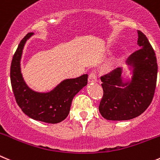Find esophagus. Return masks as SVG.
<instances>
[{
    "mask_svg": "<svg viewBox=\"0 0 160 160\" xmlns=\"http://www.w3.org/2000/svg\"><path fill=\"white\" fill-rule=\"evenodd\" d=\"M88 81L89 82H96L97 81V74H96L95 72H91L90 74H89V78H88Z\"/></svg>",
    "mask_w": 160,
    "mask_h": 160,
    "instance_id": "obj_1",
    "label": "esophagus"
}]
</instances>
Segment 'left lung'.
<instances>
[{
  "label": "left lung",
  "instance_id": "obj_1",
  "mask_svg": "<svg viewBox=\"0 0 160 160\" xmlns=\"http://www.w3.org/2000/svg\"><path fill=\"white\" fill-rule=\"evenodd\" d=\"M138 45L141 48L127 60L133 68L131 81L122 82L121 68L100 77L104 94L99 111L108 120L122 121L139 116L154 97L158 71L156 53L144 33L141 30H138Z\"/></svg>",
  "mask_w": 160,
  "mask_h": 160
}]
</instances>
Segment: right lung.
Masks as SVG:
<instances>
[{
  "label": "right lung",
  "instance_id": "obj_1",
  "mask_svg": "<svg viewBox=\"0 0 160 160\" xmlns=\"http://www.w3.org/2000/svg\"><path fill=\"white\" fill-rule=\"evenodd\" d=\"M33 33H28L19 44L13 56L10 69L11 84L16 103L30 118L47 123H58L69 114L74 96L87 85L88 75L66 79L53 90L45 93L34 92L24 82L20 70L22 49L27 39Z\"/></svg>",
  "mask_w": 160,
  "mask_h": 160
}]
</instances>
